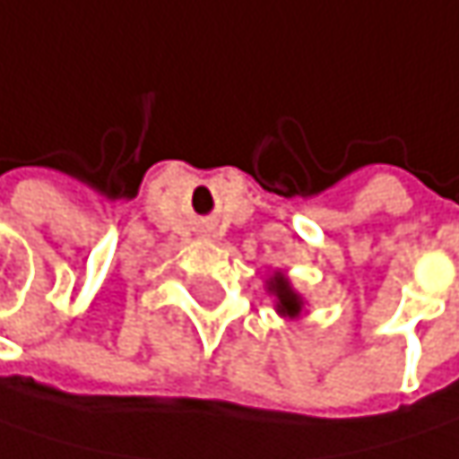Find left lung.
<instances>
[{"instance_id":"8db88e82","label":"left lung","mask_w":459,"mask_h":459,"mask_svg":"<svg viewBox=\"0 0 459 459\" xmlns=\"http://www.w3.org/2000/svg\"><path fill=\"white\" fill-rule=\"evenodd\" d=\"M271 291L278 297V313H286V315L299 313L302 302H299V297L291 291V286H289V281H286L283 275H275V278H273Z\"/></svg>"}]
</instances>
